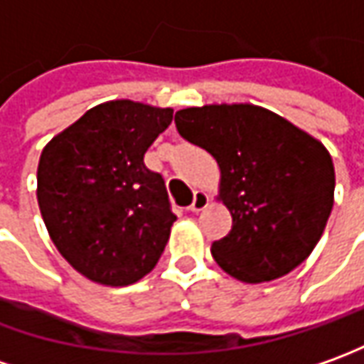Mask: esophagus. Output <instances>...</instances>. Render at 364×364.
I'll list each match as a JSON object with an SVG mask.
<instances>
[{"instance_id": "obj_1", "label": "esophagus", "mask_w": 364, "mask_h": 364, "mask_svg": "<svg viewBox=\"0 0 364 364\" xmlns=\"http://www.w3.org/2000/svg\"><path fill=\"white\" fill-rule=\"evenodd\" d=\"M206 206H208V194L196 190V192H194V198H192V204H190V212L204 210Z\"/></svg>"}]
</instances>
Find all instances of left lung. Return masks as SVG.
Returning <instances> with one entry per match:
<instances>
[{"label": "left lung", "mask_w": 364, "mask_h": 364, "mask_svg": "<svg viewBox=\"0 0 364 364\" xmlns=\"http://www.w3.org/2000/svg\"><path fill=\"white\" fill-rule=\"evenodd\" d=\"M176 128L220 168L218 200L232 228L212 242L218 267L242 282H267L306 260L335 202V166L311 134L252 104L176 112Z\"/></svg>", "instance_id": "obj_1"}]
</instances>
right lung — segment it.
<instances>
[{
	"instance_id": "1",
	"label": "right lung",
	"mask_w": 364,
	"mask_h": 364,
	"mask_svg": "<svg viewBox=\"0 0 364 364\" xmlns=\"http://www.w3.org/2000/svg\"><path fill=\"white\" fill-rule=\"evenodd\" d=\"M172 108L112 100L53 136L38 166V204L51 242L85 279L128 287L160 260L176 216L144 154Z\"/></svg>"
}]
</instances>
